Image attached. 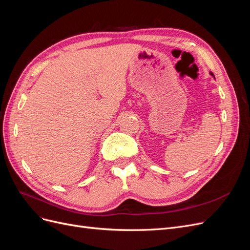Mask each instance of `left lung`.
<instances>
[{
    "label": "left lung",
    "mask_w": 250,
    "mask_h": 250,
    "mask_svg": "<svg viewBox=\"0 0 250 250\" xmlns=\"http://www.w3.org/2000/svg\"><path fill=\"white\" fill-rule=\"evenodd\" d=\"M210 75H211V76H213V77H215V76H214V74H213V73H210Z\"/></svg>",
    "instance_id": "1"
}]
</instances>
